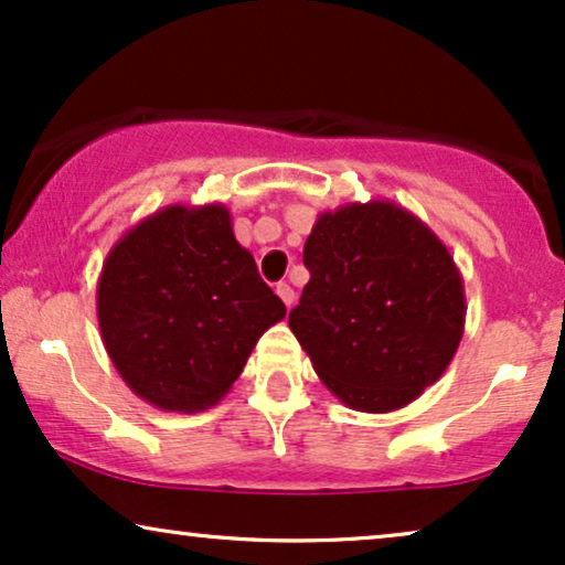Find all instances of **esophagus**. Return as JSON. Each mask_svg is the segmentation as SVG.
I'll return each mask as SVG.
<instances>
[{"label":"esophagus","mask_w":565,"mask_h":565,"mask_svg":"<svg viewBox=\"0 0 565 565\" xmlns=\"http://www.w3.org/2000/svg\"><path fill=\"white\" fill-rule=\"evenodd\" d=\"M276 295L281 297V302L287 307L295 305V289H291L289 284H276Z\"/></svg>","instance_id":"1"}]
</instances>
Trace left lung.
Returning a JSON list of instances; mask_svg holds the SVG:
<instances>
[{
  "label": "left lung",
  "mask_w": 565,
  "mask_h": 565,
  "mask_svg": "<svg viewBox=\"0 0 565 565\" xmlns=\"http://www.w3.org/2000/svg\"><path fill=\"white\" fill-rule=\"evenodd\" d=\"M310 281L289 328L343 405L390 413L445 374L465 333V284L447 245L393 201L322 212Z\"/></svg>",
  "instance_id": "1"
}]
</instances>
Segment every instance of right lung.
I'll return each instance as SVG.
<instances>
[{"label": "right lung", "instance_id": "obj_1", "mask_svg": "<svg viewBox=\"0 0 565 565\" xmlns=\"http://www.w3.org/2000/svg\"><path fill=\"white\" fill-rule=\"evenodd\" d=\"M287 307L263 284L224 204H172L110 247L97 322L120 380L170 413L220 403Z\"/></svg>", "mask_w": 565, "mask_h": 565}]
</instances>
